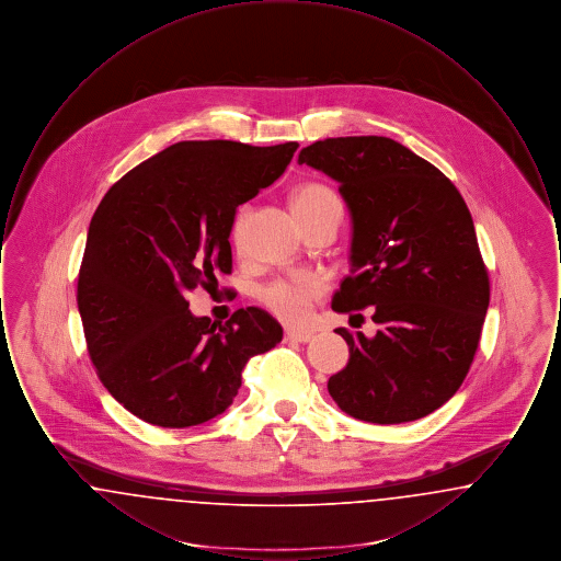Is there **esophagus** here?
<instances>
[{
  "label": "esophagus",
  "mask_w": 561,
  "mask_h": 561,
  "mask_svg": "<svg viewBox=\"0 0 561 561\" xmlns=\"http://www.w3.org/2000/svg\"><path fill=\"white\" fill-rule=\"evenodd\" d=\"M313 339L311 332H293V330H286L284 334V341L288 343H309Z\"/></svg>",
  "instance_id": "34e87169"
}]
</instances>
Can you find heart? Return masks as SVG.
<instances>
[{"label":"heart","mask_w":561,"mask_h":561,"mask_svg":"<svg viewBox=\"0 0 561 561\" xmlns=\"http://www.w3.org/2000/svg\"><path fill=\"white\" fill-rule=\"evenodd\" d=\"M339 208L343 213L339 195L323 183H305L294 191L293 210L298 220H307L316 214ZM252 208L240 206L231 220V240L240 245ZM323 294V282L318 275H298L293 279H277L263 290V302L277 320L288 325H302L311 316L313 302Z\"/></svg>","instance_id":"b5f03b06"}]
</instances>
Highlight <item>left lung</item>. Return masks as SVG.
Returning a JSON list of instances; mask_svg holds the SVG:
<instances>
[{"mask_svg":"<svg viewBox=\"0 0 561 561\" xmlns=\"http://www.w3.org/2000/svg\"><path fill=\"white\" fill-rule=\"evenodd\" d=\"M298 163L339 181L353 216V268L332 309L374 305L380 325L374 339L334 330L351 355L328 391L366 423L423 419L458 391L480 347L490 277L471 213L444 172L387 136L318 140Z\"/></svg>","mask_w":561,"mask_h":561,"instance_id":"1","label":"left lung"}]
</instances>
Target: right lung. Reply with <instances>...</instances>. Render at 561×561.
<instances>
[{
  "instance_id": "1",
  "label": "right lung",
  "mask_w": 561,
  "mask_h": 561,
  "mask_svg": "<svg viewBox=\"0 0 561 561\" xmlns=\"http://www.w3.org/2000/svg\"><path fill=\"white\" fill-rule=\"evenodd\" d=\"M296 149L183 140L138 163L99 204L78 309L96 376L140 421H210L238 396L245 362L282 341V325L259 307L218 325L193 318L187 296L231 275L233 214L282 176Z\"/></svg>"
}]
</instances>
